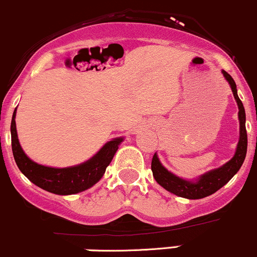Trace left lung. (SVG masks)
Listing matches in <instances>:
<instances>
[{
	"label": "left lung",
	"instance_id": "8db88e82",
	"mask_svg": "<svg viewBox=\"0 0 257 257\" xmlns=\"http://www.w3.org/2000/svg\"><path fill=\"white\" fill-rule=\"evenodd\" d=\"M222 73H223L224 78L229 83L234 98H235L239 108L238 117L239 123H240V137H239V143L236 145V151L234 154L233 159L228 161L225 165L202 174L195 182H190V180H185L174 176L173 173H171L170 171H167L163 167L157 155L155 154L151 162V171L152 174H154V178L156 179V182L159 183L161 187H163L166 190L177 196L195 200L212 195L218 189H221L223 185L227 184L233 178L234 174L240 170L245 156H246L247 134L246 128H245V109L243 102L240 101V98L238 96V92H236L235 81L233 80V78L225 70H222Z\"/></svg>",
	"mask_w": 257,
	"mask_h": 257
}]
</instances>
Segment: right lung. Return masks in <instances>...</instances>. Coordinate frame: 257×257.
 I'll list each match as a JSON object with an SVG mask.
<instances>
[{
	"instance_id": "1",
	"label": "right lung",
	"mask_w": 257,
	"mask_h": 257,
	"mask_svg": "<svg viewBox=\"0 0 257 257\" xmlns=\"http://www.w3.org/2000/svg\"><path fill=\"white\" fill-rule=\"evenodd\" d=\"M16 111L14 109L11 123L12 151L17 166L30 182L39 188L57 195H72L91 188L102 178L107 166L111 163L118 146L123 138H115L102 146L100 151L81 165L67 168H53L39 165L25 155L19 144L16 128Z\"/></svg>"
}]
</instances>
